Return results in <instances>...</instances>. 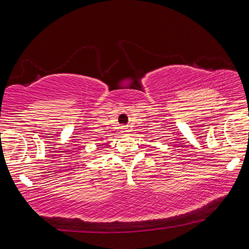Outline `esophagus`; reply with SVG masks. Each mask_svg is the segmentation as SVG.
Here are the masks:
<instances>
[{
  "instance_id": "esophagus-1",
  "label": "esophagus",
  "mask_w": 249,
  "mask_h": 249,
  "mask_svg": "<svg viewBox=\"0 0 249 249\" xmlns=\"http://www.w3.org/2000/svg\"><path fill=\"white\" fill-rule=\"evenodd\" d=\"M121 132L123 133L124 135H126V134L128 133V128H127V127H122V130H121Z\"/></svg>"
}]
</instances>
